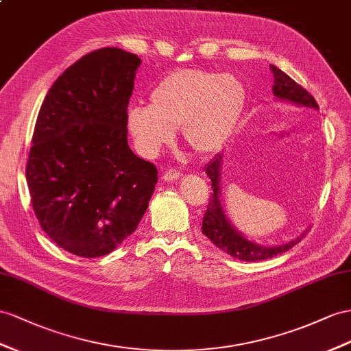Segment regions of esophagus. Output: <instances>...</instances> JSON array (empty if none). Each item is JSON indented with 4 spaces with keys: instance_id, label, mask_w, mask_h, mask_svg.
<instances>
[{
    "instance_id": "obj_1",
    "label": "esophagus",
    "mask_w": 351,
    "mask_h": 351,
    "mask_svg": "<svg viewBox=\"0 0 351 351\" xmlns=\"http://www.w3.org/2000/svg\"><path fill=\"white\" fill-rule=\"evenodd\" d=\"M182 176V173L179 172V170H175V169H170L167 170V172L163 175V179L166 182H172V181H176V179H179Z\"/></svg>"
}]
</instances>
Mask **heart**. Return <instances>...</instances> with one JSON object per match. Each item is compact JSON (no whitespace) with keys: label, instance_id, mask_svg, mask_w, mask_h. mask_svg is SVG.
I'll use <instances>...</instances> for the list:
<instances>
[{"label":"heart","instance_id":"b5f03b06","mask_svg":"<svg viewBox=\"0 0 351 351\" xmlns=\"http://www.w3.org/2000/svg\"><path fill=\"white\" fill-rule=\"evenodd\" d=\"M245 87L230 74L184 69L167 75L149 95V106L133 105L128 129L145 156L172 143L181 128L185 145L200 156L227 142L243 111Z\"/></svg>","mask_w":351,"mask_h":351}]
</instances>
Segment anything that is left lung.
<instances>
[{
    "instance_id": "left-lung-1",
    "label": "left lung",
    "mask_w": 351,
    "mask_h": 351,
    "mask_svg": "<svg viewBox=\"0 0 351 351\" xmlns=\"http://www.w3.org/2000/svg\"><path fill=\"white\" fill-rule=\"evenodd\" d=\"M269 69H271L273 77H274L273 92L276 97L282 99V101H286V102H292L295 105L308 106V108H314V110H319L316 99H314L302 86L295 83L289 75L285 74L283 71H280L277 66L269 65ZM221 163H222V156L218 154L208 166H206V173H208V176L210 178L213 193L209 197L208 209H206L204 217H203V223H202L203 234L208 237L215 246L223 250V252H227L228 255L234 256L237 259H241V261H249V263L264 261V259L274 258L283 252H287V250L293 247L296 243H300L301 239L305 234L282 246L265 247L249 241L231 226L230 221L226 217V212L222 209V203L219 200Z\"/></svg>"
}]
</instances>
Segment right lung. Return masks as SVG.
I'll return each instance as SVG.
<instances>
[{"label":"right lung","mask_w":351,"mask_h":351,"mask_svg":"<svg viewBox=\"0 0 351 351\" xmlns=\"http://www.w3.org/2000/svg\"><path fill=\"white\" fill-rule=\"evenodd\" d=\"M141 59L105 47L77 60L44 97L26 163L44 232L69 254L97 258L145 213L157 167L128 143V106Z\"/></svg>","instance_id":"1"}]
</instances>
